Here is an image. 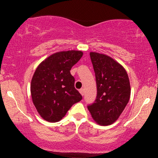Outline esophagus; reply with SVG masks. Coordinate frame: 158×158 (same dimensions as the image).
<instances>
[{"label":"esophagus","instance_id":"34e87169","mask_svg":"<svg viewBox=\"0 0 158 158\" xmlns=\"http://www.w3.org/2000/svg\"><path fill=\"white\" fill-rule=\"evenodd\" d=\"M79 92H80V94L82 95H84V89H79Z\"/></svg>","mask_w":158,"mask_h":158}]
</instances>
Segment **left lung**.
Wrapping results in <instances>:
<instances>
[{
    "mask_svg": "<svg viewBox=\"0 0 158 158\" xmlns=\"http://www.w3.org/2000/svg\"><path fill=\"white\" fill-rule=\"evenodd\" d=\"M90 57L96 79L97 97L88 109L97 124L110 125L118 120L130 98L128 73L109 56L91 52Z\"/></svg>",
    "mask_w": 158,
    "mask_h": 158,
    "instance_id": "8db88e82",
    "label": "left lung"
}]
</instances>
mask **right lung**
Returning a JSON list of instances; mask_svg holds the SVG:
<instances>
[{"label":"right lung","mask_w":158,"mask_h":158,"mask_svg":"<svg viewBox=\"0 0 158 158\" xmlns=\"http://www.w3.org/2000/svg\"><path fill=\"white\" fill-rule=\"evenodd\" d=\"M82 55L79 50L55 52L35 70L30 84L32 101L44 120L59 122L73 104L82 100L70 70Z\"/></svg>","instance_id":"1"}]
</instances>
